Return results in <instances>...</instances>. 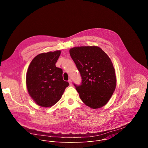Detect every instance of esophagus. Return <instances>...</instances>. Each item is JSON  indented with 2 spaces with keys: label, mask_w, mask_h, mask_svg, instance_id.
<instances>
[{
  "label": "esophagus",
  "mask_w": 148,
  "mask_h": 148,
  "mask_svg": "<svg viewBox=\"0 0 148 148\" xmlns=\"http://www.w3.org/2000/svg\"><path fill=\"white\" fill-rule=\"evenodd\" d=\"M69 84H70V86H71V85H72V81H71V79H70L69 80Z\"/></svg>",
  "instance_id": "1"
}]
</instances>
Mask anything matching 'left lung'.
I'll use <instances>...</instances> for the list:
<instances>
[{
	"label": "left lung",
	"mask_w": 148,
	"mask_h": 148,
	"mask_svg": "<svg viewBox=\"0 0 148 148\" xmlns=\"http://www.w3.org/2000/svg\"><path fill=\"white\" fill-rule=\"evenodd\" d=\"M82 79L80 85L74 84L82 101L90 108L103 107L111 98L116 87L112 62L101 48L82 46L70 50Z\"/></svg>",
	"instance_id": "left-lung-1"
}]
</instances>
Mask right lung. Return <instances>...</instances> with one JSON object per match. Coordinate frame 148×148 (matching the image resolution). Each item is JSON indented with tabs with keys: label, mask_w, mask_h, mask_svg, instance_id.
Wrapping results in <instances>:
<instances>
[{
	"label": "right lung",
	"mask_w": 148,
	"mask_h": 148,
	"mask_svg": "<svg viewBox=\"0 0 148 148\" xmlns=\"http://www.w3.org/2000/svg\"><path fill=\"white\" fill-rule=\"evenodd\" d=\"M61 51L41 53L36 56L26 74L28 92L35 102L43 107H50L61 98L67 81L63 80L62 70L56 66Z\"/></svg>",
	"instance_id": "1"
}]
</instances>
